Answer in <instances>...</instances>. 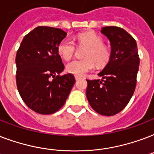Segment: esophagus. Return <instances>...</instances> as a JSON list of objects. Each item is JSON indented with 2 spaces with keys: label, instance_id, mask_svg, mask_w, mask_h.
<instances>
[{
  "label": "esophagus",
  "instance_id": "obj_1",
  "mask_svg": "<svg viewBox=\"0 0 154 154\" xmlns=\"http://www.w3.org/2000/svg\"><path fill=\"white\" fill-rule=\"evenodd\" d=\"M81 78H82V77H79V76H75V79H76V81H77V80L81 79Z\"/></svg>",
  "mask_w": 154,
  "mask_h": 154
}]
</instances>
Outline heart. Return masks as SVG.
I'll return each instance as SVG.
<instances>
[{"mask_svg": "<svg viewBox=\"0 0 154 154\" xmlns=\"http://www.w3.org/2000/svg\"><path fill=\"white\" fill-rule=\"evenodd\" d=\"M77 44L81 47H86L84 53L85 59L73 60L68 63L66 70L69 73L75 76H84L91 72L95 68V62L98 66H104L110 59L109 49L103 45L101 37L94 32H84L77 37ZM58 54L64 60H69L76 53L74 42L69 38L62 40L57 46Z\"/></svg>", "mask_w": 154, "mask_h": 154, "instance_id": "1", "label": "heart"}]
</instances>
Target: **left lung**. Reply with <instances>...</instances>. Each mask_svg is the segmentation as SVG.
I'll use <instances>...</instances> for the list:
<instances>
[{
  "mask_svg": "<svg viewBox=\"0 0 154 154\" xmlns=\"http://www.w3.org/2000/svg\"><path fill=\"white\" fill-rule=\"evenodd\" d=\"M101 32L109 40L111 55L99 73L102 79H87L86 97L99 114L112 116L126 106L134 94L140 58L136 41L125 30L107 26Z\"/></svg>",
  "mask_w": 154,
  "mask_h": 154,
  "instance_id": "1",
  "label": "left lung"
}]
</instances>
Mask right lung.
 Here are the masks:
<instances>
[{
    "label": "right lung",
    "instance_id": "obj_1",
    "mask_svg": "<svg viewBox=\"0 0 154 154\" xmlns=\"http://www.w3.org/2000/svg\"><path fill=\"white\" fill-rule=\"evenodd\" d=\"M67 35L60 29L38 26L25 35L17 52V86L28 107L40 114H52L65 104L75 83L57 46Z\"/></svg>",
    "mask_w": 154,
    "mask_h": 154
}]
</instances>
